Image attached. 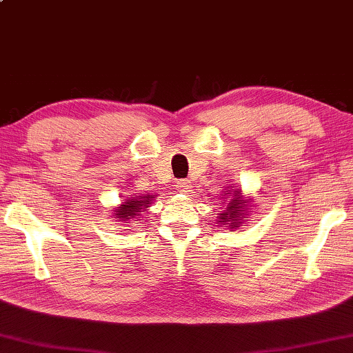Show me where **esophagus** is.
Segmentation results:
<instances>
[{"mask_svg": "<svg viewBox=\"0 0 353 353\" xmlns=\"http://www.w3.org/2000/svg\"><path fill=\"white\" fill-rule=\"evenodd\" d=\"M176 187H178V190L188 193V192H190V188H192V183L188 181V179H179Z\"/></svg>", "mask_w": 353, "mask_h": 353, "instance_id": "obj_1", "label": "esophagus"}]
</instances>
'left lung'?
Returning <instances> with one entry per match:
<instances>
[{
  "instance_id": "obj_1",
  "label": "left lung",
  "mask_w": 353,
  "mask_h": 353,
  "mask_svg": "<svg viewBox=\"0 0 353 353\" xmlns=\"http://www.w3.org/2000/svg\"><path fill=\"white\" fill-rule=\"evenodd\" d=\"M232 190H234L232 193L230 192L225 193L226 196H229L226 197L229 203L226 206V210L219 214L217 221L221 226L228 225L229 229H238L244 223L243 219H245L247 216L248 201L241 196V190H239V188H232Z\"/></svg>"
}]
</instances>
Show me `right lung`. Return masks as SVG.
<instances>
[{"label":"right lung","instance_id":"add662e5","mask_svg":"<svg viewBox=\"0 0 353 353\" xmlns=\"http://www.w3.org/2000/svg\"><path fill=\"white\" fill-rule=\"evenodd\" d=\"M154 199V196L151 194H142L137 196L133 194L130 197L124 199L121 206L114 211V216L119 219V221H128L133 219H141V212H145V210L150 208V203Z\"/></svg>","mask_w":353,"mask_h":353}]
</instances>
